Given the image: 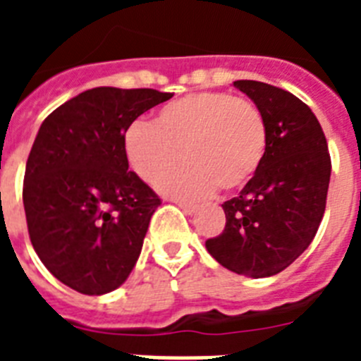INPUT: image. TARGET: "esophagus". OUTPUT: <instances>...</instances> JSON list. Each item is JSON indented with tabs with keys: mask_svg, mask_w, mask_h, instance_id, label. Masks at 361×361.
<instances>
[{
	"mask_svg": "<svg viewBox=\"0 0 361 361\" xmlns=\"http://www.w3.org/2000/svg\"><path fill=\"white\" fill-rule=\"evenodd\" d=\"M178 208L183 209L184 213H188V215H193V213H197V209H199V206L193 202H183V200H177Z\"/></svg>",
	"mask_w": 361,
	"mask_h": 361,
	"instance_id": "34e87169",
	"label": "esophagus"
}]
</instances>
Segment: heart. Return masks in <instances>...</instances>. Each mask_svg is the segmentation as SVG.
I'll return each mask as SVG.
<instances>
[{
  "label": "heart",
  "mask_w": 361,
  "mask_h": 361,
  "mask_svg": "<svg viewBox=\"0 0 361 361\" xmlns=\"http://www.w3.org/2000/svg\"><path fill=\"white\" fill-rule=\"evenodd\" d=\"M137 177L155 184L180 162L184 170L159 188L173 197L209 195L216 186L238 190L250 183L267 149V123L251 101L228 92L184 95L157 111L155 124L133 121L123 137Z\"/></svg>",
  "instance_id": "heart-1"
}]
</instances>
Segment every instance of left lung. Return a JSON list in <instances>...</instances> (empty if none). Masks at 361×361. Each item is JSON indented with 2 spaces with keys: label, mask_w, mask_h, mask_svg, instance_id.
I'll return each instance as SVG.
<instances>
[{
  "label": "left lung",
  "mask_w": 361,
  "mask_h": 361,
  "mask_svg": "<svg viewBox=\"0 0 361 361\" xmlns=\"http://www.w3.org/2000/svg\"><path fill=\"white\" fill-rule=\"evenodd\" d=\"M267 123L264 161L238 197L222 204L226 228L206 240L220 266L264 279L291 266L312 242L325 212L331 155L311 108L260 81L233 82Z\"/></svg>",
  "instance_id": "obj_1"
}]
</instances>
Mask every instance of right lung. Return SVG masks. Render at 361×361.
I'll list each match as a JSON object with an SVG mask.
<instances>
[{
	"label": "right lung",
	"mask_w": 361,
	"mask_h": 361,
	"mask_svg": "<svg viewBox=\"0 0 361 361\" xmlns=\"http://www.w3.org/2000/svg\"><path fill=\"white\" fill-rule=\"evenodd\" d=\"M171 97L99 86L41 124L23 180L28 235L44 267L78 293L114 291L141 255L161 199L128 171L123 137L141 114Z\"/></svg>",
	"instance_id": "1"
}]
</instances>
